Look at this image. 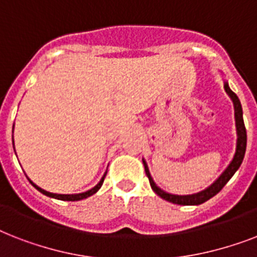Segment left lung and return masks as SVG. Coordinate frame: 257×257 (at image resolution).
<instances>
[{"mask_svg":"<svg viewBox=\"0 0 257 257\" xmlns=\"http://www.w3.org/2000/svg\"><path fill=\"white\" fill-rule=\"evenodd\" d=\"M224 89L225 92L228 93V96L231 97L232 102H233V108H235V121H236V133H237V141H236V152L235 156L232 159V161L229 163V165L227 167V169L220 175V177L216 180L215 183L212 184L211 187H208L207 189L199 192V193H195V195H187V196H180V195H171L168 192H164L163 189L157 187L155 181H153L152 176L149 173L148 165L145 163V160H143L144 163L145 173L148 176L149 184L151 187L155 191L156 195H159L161 199L167 200L169 203L179 204V205H199V204L205 203L207 200H209L211 197H213L215 195H217L225 184L229 181L232 176L235 175V172L239 169V167L243 163L244 155H245V148H247V131H245V125H244L243 120V109H241V104H240L239 97L236 96L235 93L232 92L229 86H228V82H224Z\"/></svg>","mask_w":257,"mask_h":257,"instance_id":"left-lung-1","label":"left lung"}]
</instances>
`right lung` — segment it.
<instances>
[{"label": "right lung", "mask_w": 257, "mask_h": 257, "mask_svg": "<svg viewBox=\"0 0 257 257\" xmlns=\"http://www.w3.org/2000/svg\"><path fill=\"white\" fill-rule=\"evenodd\" d=\"M13 145H14V141H13ZM105 176H106V172H105V175L102 176V179L100 180V183L97 184L96 187H93L92 189H89V191L86 192H82V193H77V195H57V193H50V192L45 191V189H42V188L37 187L36 184L33 183V181H30V184L33 185L37 191H40L42 193V195H45V196H49V197H53V199H57V200H64V201H78V200H82V199H86V197H89V196H92L94 195L98 189L101 188V185H102V183H104V179H105Z\"/></svg>", "instance_id": "1"}]
</instances>
